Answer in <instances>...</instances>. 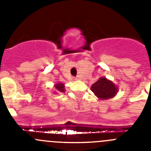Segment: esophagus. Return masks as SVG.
Listing matches in <instances>:
<instances>
[{
    "mask_svg": "<svg viewBox=\"0 0 151 151\" xmlns=\"http://www.w3.org/2000/svg\"><path fill=\"white\" fill-rule=\"evenodd\" d=\"M80 77H78V76H77V77H76V78H75V80H80Z\"/></svg>",
    "mask_w": 151,
    "mask_h": 151,
    "instance_id": "34e87169",
    "label": "esophagus"
}]
</instances>
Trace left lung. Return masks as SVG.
<instances>
[{
	"label": "left lung",
	"mask_w": 151,
	"mask_h": 151,
	"mask_svg": "<svg viewBox=\"0 0 151 151\" xmlns=\"http://www.w3.org/2000/svg\"><path fill=\"white\" fill-rule=\"evenodd\" d=\"M91 90L100 99H109L116 95L118 88L106 77H101L92 85Z\"/></svg>",
	"instance_id": "8db88e82"
}]
</instances>
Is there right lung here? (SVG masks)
<instances>
[{
    "mask_svg": "<svg viewBox=\"0 0 151 151\" xmlns=\"http://www.w3.org/2000/svg\"><path fill=\"white\" fill-rule=\"evenodd\" d=\"M55 88L56 91L60 93H64L65 92V88H64V84L63 83H57L55 85Z\"/></svg>",
    "mask_w": 151,
    "mask_h": 151,
    "instance_id": "1",
    "label": "right lung"
}]
</instances>
